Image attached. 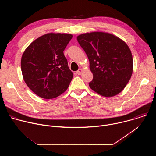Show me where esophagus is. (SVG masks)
I'll use <instances>...</instances> for the list:
<instances>
[{
    "label": "esophagus",
    "mask_w": 156,
    "mask_h": 156,
    "mask_svg": "<svg viewBox=\"0 0 156 156\" xmlns=\"http://www.w3.org/2000/svg\"><path fill=\"white\" fill-rule=\"evenodd\" d=\"M82 72H83V70H82V69H79V70L76 72V73H77L78 75H80L81 74Z\"/></svg>",
    "instance_id": "34e87169"
}]
</instances>
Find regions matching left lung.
Masks as SVG:
<instances>
[{
	"mask_svg": "<svg viewBox=\"0 0 156 156\" xmlns=\"http://www.w3.org/2000/svg\"><path fill=\"white\" fill-rule=\"evenodd\" d=\"M77 40L88 57L93 75L90 87L107 98L122 91L133 73V57L127 44L104 32L82 34Z\"/></svg>",
	"mask_w": 156,
	"mask_h": 156,
	"instance_id": "8db88e82",
	"label": "left lung"
}]
</instances>
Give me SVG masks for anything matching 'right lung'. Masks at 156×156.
I'll return each instance as SVG.
<instances>
[{
	"mask_svg": "<svg viewBox=\"0 0 156 156\" xmlns=\"http://www.w3.org/2000/svg\"><path fill=\"white\" fill-rule=\"evenodd\" d=\"M73 36L48 33L31 42L22 55L21 69L30 90L44 99L63 93L73 78L63 51Z\"/></svg>",
	"mask_w": 156,
	"mask_h": 156,
	"instance_id": "1",
	"label": "right lung"
}]
</instances>
